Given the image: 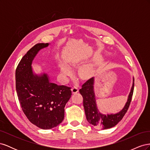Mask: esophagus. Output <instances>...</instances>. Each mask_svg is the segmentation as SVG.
<instances>
[{
	"mask_svg": "<svg viewBox=\"0 0 150 150\" xmlns=\"http://www.w3.org/2000/svg\"><path fill=\"white\" fill-rule=\"evenodd\" d=\"M71 91H72V93H78V91H79L78 88V86L74 85V86H72V89H71Z\"/></svg>",
	"mask_w": 150,
	"mask_h": 150,
	"instance_id": "esophagus-1",
	"label": "esophagus"
}]
</instances>
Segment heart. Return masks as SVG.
Instances as JSON below:
<instances>
[{
    "mask_svg": "<svg viewBox=\"0 0 150 150\" xmlns=\"http://www.w3.org/2000/svg\"><path fill=\"white\" fill-rule=\"evenodd\" d=\"M61 74L63 77L69 76L72 74V70L71 67L64 62H61L59 66ZM94 69L93 66L86 65L83 66L79 71V75L82 78H89L94 74Z\"/></svg>",
    "mask_w": 150,
    "mask_h": 150,
    "instance_id": "heart-1",
    "label": "heart"
}]
</instances>
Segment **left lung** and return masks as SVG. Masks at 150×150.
Returning <instances> with one entry per match:
<instances>
[{
    "label": "left lung",
    "instance_id": "left-lung-1",
    "mask_svg": "<svg viewBox=\"0 0 150 150\" xmlns=\"http://www.w3.org/2000/svg\"><path fill=\"white\" fill-rule=\"evenodd\" d=\"M134 78L130 93L124 108L116 114L104 115L98 110L94 91V78H90L82 85L79 93L83 98V106L86 119L91 125L103 129L115 126L122 119L128 111L134 90Z\"/></svg>",
    "mask_w": 150,
    "mask_h": 150
}]
</instances>
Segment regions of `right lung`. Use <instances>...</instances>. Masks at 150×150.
<instances>
[{
  "mask_svg": "<svg viewBox=\"0 0 150 150\" xmlns=\"http://www.w3.org/2000/svg\"><path fill=\"white\" fill-rule=\"evenodd\" d=\"M49 43L35 44L22 57L16 71V88L22 110L39 128L49 129L64 120V107L70 99L71 88L51 83L47 74L33 72L32 63L40 49Z\"/></svg>",
  "mask_w": 150,
  "mask_h": 150,
  "instance_id": "right-lung-1",
  "label": "right lung"
}]
</instances>
